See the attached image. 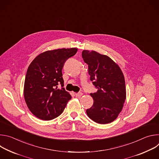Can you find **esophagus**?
<instances>
[{"instance_id": "esophagus-1", "label": "esophagus", "mask_w": 159, "mask_h": 159, "mask_svg": "<svg viewBox=\"0 0 159 159\" xmlns=\"http://www.w3.org/2000/svg\"><path fill=\"white\" fill-rule=\"evenodd\" d=\"M82 95H83V94H82V93H78L75 94V96H76L77 98H80Z\"/></svg>"}]
</instances>
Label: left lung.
Returning a JSON list of instances; mask_svg holds the SVG:
<instances>
[{
  "label": "left lung",
  "instance_id": "8db88e82",
  "mask_svg": "<svg viewBox=\"0 0 159 159\" xmlns=\"http://www.w3.org/2000/svg\"><path fill=\"white\" fill-rule=\"evenodd\" d=\"M82 56L88 65L90 80L98 89L96 93L90 94L94 104L86 110L87 115L99 124L111 123L118 118L126 99L123 74L119 65L107 55L84 50Z\"/></svg>",
  "mask_w": 159,
  "mask_h": 159
}]
</instances>
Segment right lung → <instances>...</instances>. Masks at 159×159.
<instances>
[{"mask_svg": "<svg viewBox=\"0 0 159 159\" xmlns=\"http://www.w3.org/2000/svg\"><path fill=\"white\" fill-rule=\"evenodd\" d=\"M77 48L48 50L38 55L30 65L24 85V97L30 111L38 118L48 121L63 111L72 96L65 90L62 69ZM61 84L59 89L57 85Z\"/></svg>", "mask_w": 159, "mask_h": 159, "instance_id": "right-lung-1", "label": "right lung"}]
</instances>
